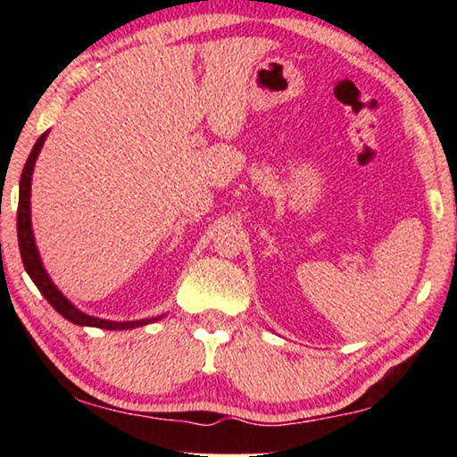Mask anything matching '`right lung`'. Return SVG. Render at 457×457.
<instances>
[{
    "instance_id": "right-lung-1",
    "label": "right lung",
    "mask_w": 457,
    "mask_h": 457,
    "mask_svg": "<svg viewBox=\"0 0 457 457\" xmlns=\"http://www.w3.org/2000/svg\"><path fill=\"white\" fill-rule=\"evenodd\" d=\"M46 130L39 139H37L33 152H30L27 164H24V170L21 174V191H18V247H21V258L24 264V270L30 277V280L37 285V289L41 291V295L52 303V308L71 320L72 324H79V327H96V328H105V330H127V328H137L145 327V324L162 320V316L154 318H143V320H129V322H114V320H104V318H96L80 312L77 305H74L71 299L64 297L58 287L54 285V280L49 278V274L43 266L39 249H37L35 235H33V222H30V183H33V170L35 162L39 158L43 143L47 139Z\"/></svg>"
}]
</instances>
